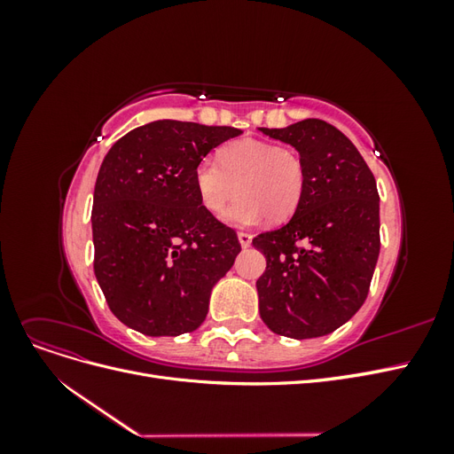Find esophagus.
I'll return each mask as SVG.
<instances>
[{
  "label": "esophagus",
  "mask_w": 454,
  "mask_h": 454,
  "mask_svg": "<svg viewBox=\"0 0 454 454\" xmlns=\"http://www.w3.org/2000/svg\"><path fill=\"white\" fill-rule=\"evenodd\" d=\"M252 235H250V232H246V231H240L239 232V240H240V246H242V248H248V246L252 244Z\"/></svg>",
  "instance_id": "1"
}]
</instances>
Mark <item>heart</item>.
<instances>
[{
	"instance_id": "b5f03b06",
	"label": "heart",
	"mask_w": 454,
	"mask_h": 454,
	"mask_svg": "<svg viewBox=\"0 0 454 454\" xmlns=\"http://www.w3.org/2000/svg\"><path fill=\"white\" fill-rule=\"evenodd\" d=\"M193 180L202 206L214 215L240 195L225 214L231 225H254L265 215L280 223L303 200L307 164L294 147L242 138L219 149L217 162L200 160Z\"/></svg>"
}]
</instances>
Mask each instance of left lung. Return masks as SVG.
<instances>
[{"label":"left lung","mask_w":454,"mask_h":454,"mask_svg":"<svg viewBox=\"0 0 454 454\" xmlns=\"http://www.w3.org/2000/svg\"><path fill=\"white\" fill-rule=\"evenodd\" d=\"M261 132L294 145L307 164L294 217L252 240L267 259L255 284L261 320L284 337H322L348 322L369 294L380 252L375 176L325 121Z\"/></svg>","instance_id":"obj_1"}]
</instances>
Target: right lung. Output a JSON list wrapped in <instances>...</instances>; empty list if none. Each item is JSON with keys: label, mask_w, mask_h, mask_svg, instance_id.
I'll return each mask as SVG.
<instances>
[{"label": "right lung", "mask_w": 454, "mask_h": 454, "mask_svg": "<svg viewBox=\"0 0 454 454\" xmlns=\"http://www.w3.org/2000/svg\"><path fill=\"white\" fill-rule=\"evenodd\" d=\"M242 130L162 119L122 136L94 185V274L117 318L151 337L195 332L240 242L204 208L193 174Z\"/></svg>", "instance_id": "add662e5"}]
</instances>
